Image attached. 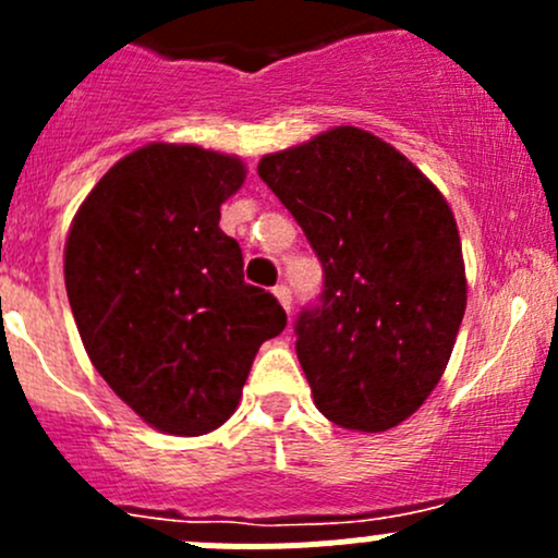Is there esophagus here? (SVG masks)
Segmentation results:
<instances>
[{
  "label": "esophagus",
  "mask_w": 558,
  "mask_h": 558,
  "mask_svg": "<svg viewBox=\"0 0 558 558\" xmlns=\"http://www.w3.org/2000/svg\"><path fill=\"white\" fill-rule=\"evenodd\" d=\"M272 294L278 296V302H280V305H283V311L291 313V289H289V286H283V283L275 286Z\"/></svg>",
  "instance_id": "34e87169"
}]
</instances>
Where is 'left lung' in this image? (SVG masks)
<instances>
[{
    "label": "left lung",
    "instance_id": "left-lung-1",
    "mask_svg": "<svg viewBox=\"0 0 558 558\" xmlns=\"http://www.w3.org/2000/svg\"><path fill=\"white\" fill-rule=\"evenodd\" d=\"M258 178L324 264L320 305L296 318L315 408L342 429H393L440 384L464 318V258L446 196L359 126L267 154Z\"/></svg>",
    "mask_w": 558,
    "mask_h": 558
}]
</instances>
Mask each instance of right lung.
Wrapping results in <instances>:
<instances>
[{"label": "right lung", "mask_w": 558, "mask_h": 558, "mask_svg": "<svg viewBox=\"0 0 558 558\" xmlns=\"http://www.w3.org/2000/svg\"><path fill=\"white\" fill-rule=\"evenodd\" d=\"M243 183L238 156L150 143L102 174L66 234V296L88 359L165 435L227 424L256 351L286 329L218 227Z\"/></svg>", "instance_id": "obj_1"}]
</instances>
